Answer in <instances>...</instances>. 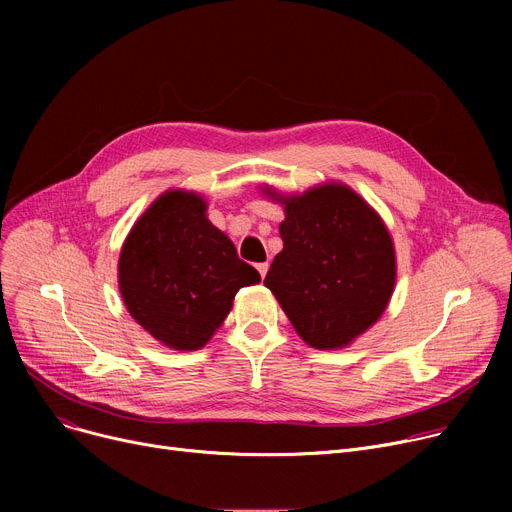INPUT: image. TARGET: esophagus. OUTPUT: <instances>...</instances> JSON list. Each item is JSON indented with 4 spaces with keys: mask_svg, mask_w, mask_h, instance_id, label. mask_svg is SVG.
I'll use <instances>...</instances> for the list:
<instances>
[{
    "mask_svg": "<svg viewBox=\"0 0 512 512\" xmlns=\"http://www.w3.org/2000/svg\"><path fill=\"white\" fill-rule=\"evenodd\" d=\"M255 267H257V272H259V276H261V278H265V274H267V267H270V263H267V261H263V263H257Z\"/></svg>",
    "mask_w": 512,
    "mask_h": 512,
    "instance_id": "esophagus-1",
    "label": "esophagus"
}]
</instances>
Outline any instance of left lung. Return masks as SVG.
I'll use <instances>...</instances> for the list:
<instances>
[{
  "label": "left lung",
  "instance_id": "left-lung-1",
  "mask_svg": "<svg viewBox=\"0 0 512 512\" xmlns=\"http://www.w3.org/2000/svg\"><path fill=\"white\" fill-rule=\"evenodd\" d=\"M284 203V249L263 284L307 344L340 348L373 326L390 301L392 238L380 215L342 184Z\"/></svg>",
  "mask_w": 512,
  "mask_h": 512
}]
</instances>
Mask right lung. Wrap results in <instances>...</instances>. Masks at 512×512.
<instances>
[{
  "label": "right lung",
  "mask_w": 512,
  "mask_h": 512,
  "mask_svg": "<svg viewBox=\"0 0 512 512\" xmlns=\"http://www.w3.org/2000/svg\"><path fill=\"white\" fill-rule=\"evenodd\" d=\"M193 193L161 195L130 230L120 253L128 313L159 342L197 351L222 326L242 286L261 280L232 240L205 218Z\"/></svg>",
  "instance_id": "obj_1"
}]
</instances>
